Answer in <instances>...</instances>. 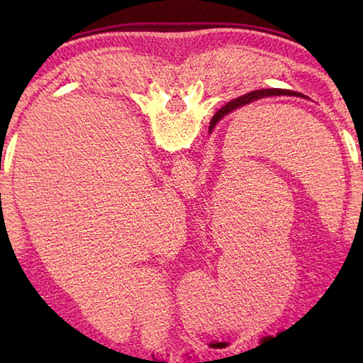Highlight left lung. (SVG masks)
Here are the masks:
<instances>
[{
  "mask_svg": "<svg viewBox=\"0 0 363 363\" xmlns=\"http://www.w3.org/2000/svg\"><path fill=\"white\" fill-rule=\"evenodd\" d=\"M270 96H296V97H306L304 94L296 93V91H290V89H279V88H272V89H257V91H251L248 94H243L240 97H237V99H233L230 102H227L225 106L218 110L216 115L213 116V120L210 123V131L213 130L214 126H216V123L223 118V116L229 115L233 110L240 108L248 106V104L255 102L257 99H264V97H270Z\"/></svg>",
  "mask_w": 363,
  "mask_h": 363,
  "instance_id": "left-lung-1",
  "label": "left lung"
}]
</instances>
